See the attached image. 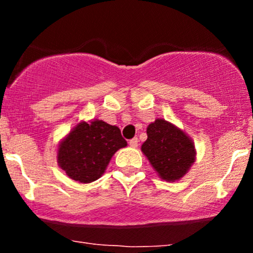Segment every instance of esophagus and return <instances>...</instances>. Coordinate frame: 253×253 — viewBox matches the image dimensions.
<instances>
[{"mask_svg":"<svg viewBox=\"0 0 253 253\" xmlns=\"http://www.w3.org/2000/svg\"><path fill=\"white\" fill-rule=\"evenodd\" d=\"M138 143H139L138 138H133V139H130V140L128 141V144H129L130 147H136V146H138Z\"/></svg>","mask_w":253,"mask_h":253,"instance_id":"1","label":"esophagus"}]
</instances>
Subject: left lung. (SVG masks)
I'll return each instance as SVG.
<instances>
[{
  "mask_svg": "<svg viewBox=\"0 0 253 253\" xmlns=\"http://www.w3.org/2000/svg\"><path fill=\"white\" fill-rule=\"evenodd\" d=\"M141 151L159 178L167 182L181 179L196 159L194 141L184 130L164 119H156L146 129Z\"/></svg>",
  "mask_w": 253,
  "mask_h": 253,
  "instance_id": "8db88e82",
  "label": "left lung"
}]
</instances>
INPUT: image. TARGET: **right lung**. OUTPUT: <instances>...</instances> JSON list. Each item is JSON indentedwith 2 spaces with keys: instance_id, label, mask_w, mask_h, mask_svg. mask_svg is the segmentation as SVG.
I'll return each instance as SVG.
<instances>
[{
  "instance_id": "right-lung-1",
  "label": "right lung",
  "mask_w": 253,
  "mask_h": 253,
  "mask_svg": "<svg viewBox=\"0 0 253 253\" xmlns=\"http://www.w3.org/2000/svg\"><path fill=\"white\" fill-rule=\"evenodd\" d=\"M127 146L117 126L94 119L81 121L58 145V165L74 181L91 183L100 178L118 150Z\"/></svg>"
}]
</instances>
